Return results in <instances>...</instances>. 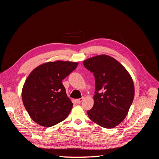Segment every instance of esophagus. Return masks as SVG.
I'll return each mask as SVG.
<instances>
[{
  "mask_svg": "<svg viewBox=\"0 0 159 159\" xmlns=\"http://www.w3.org/2000/svg\"><path fill=\"white\" fill-rule=\"evenodd\" d=\"M83 99H84V98H80V99H78L75 100V102H76L77 103H80L81 102H82Z\"/></svg>",
  "mask_w": 159,
  "mask_h": 159,
  "instance_id": "1",
  "label": "esophagus"
}]
</instances>
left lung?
Returning <instances> with one entry per match:
<instances>
[{"instance_id": "obj_1", "label": "left lung", "mask_w": 159, "mask_h": 159, "mask_svg": "<svg viewBox=\"0 0 159 159\" xmlns=\"http://www.w3.org/2000/svg\"><path fill=\"white\" fill-rule=\"evenodd\" d=\"M95 81L94 105L89 119L99 126L112 129L125 118L134 95V83L125 67L113 57L99 55L84 61Z\"/></svg>"}]
</instances>
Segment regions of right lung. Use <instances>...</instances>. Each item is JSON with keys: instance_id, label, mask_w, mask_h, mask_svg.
Masks as SVG:
<instances>
[{"instance_id": "add662e5", "label": "right lung", "mask_w": 159, "mask_h": 159, "mask_svg": "<svg viewBox=\"0 0 159 159\" xmlns=\"http://www.w3.org/2000/svg\"><path fill=\"white\" fill-rule=\"evenodd\" d=\"M69 61H49L38 66L28 76L22 91L23 104L34 121L50 127L64 121L73 103L62 80L78 66Z\"/></svg>"}]
</instances>
